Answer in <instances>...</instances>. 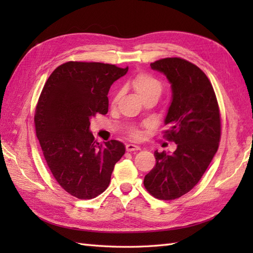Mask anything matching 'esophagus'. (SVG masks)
I'll return each mask as SVG.
<instances>
[{
  "label": "esophagus",
  "instance_id": "34e87169",
  "mask_svg": "<svg viewBox=\"0 0 253 253\" xmlns=\"http://www.w3.org/2000/svg\"><path fill=\"white\" fill-rule=\"evenodd\" d=\"M126 150L128 152L138 151V150H140V147L135 146V144H131V143H128V144H126Z\"/></svg>",
  "mask_w": 253,
  "mask_h": 253
}]
</instances>
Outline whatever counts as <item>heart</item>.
Returning a JSON list of instances; mask_svg holds the SVG:
<instances>
[{
    "mask_svg": "<svg viewBox=\"0 0 253 253\" xmlns=\"http://www.w3.org/2000/svg\"><path fill=\"white\" fill-rule=\"evenodd\" d=\"M131 85L133 90L136 91V93L140 96V98H144L149 94H158L160 95L162 92V84H161L160 80L152 76L150 74L141 73L137 75V76L131 80ZM118 95L120 93L116 92L114 94V98H113V103L118 100ZM129 135L133 138H140L141 137V131L136 129V128H132L129 130Z\"/></svg>",
    "mask_w": 253,
    "mask_h": 253,
    "instance_id": "b5f03b06",
    "label": "heart"
}]
</instances>
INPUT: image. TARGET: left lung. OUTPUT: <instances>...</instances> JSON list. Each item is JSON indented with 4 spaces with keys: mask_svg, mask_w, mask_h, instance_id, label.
I'll return each mask as SVG.
<instances>
[{
    "mask_svg": "<svg viewBox=\"0 0 253 253\" xmlns=\"http://www.w3.org/2000/svg\"><path fill=\"white\" fill-rule=\"evenodd\" d=\"M170 84L171 101L165 138L174 141L173 153L154 152L157 164L144 177L149 193L160 200H174L189 192L201 179L218 149L221 116L215 92L207 75L180 57L150 64Z\"/></svg>",
    "mask_w": 253,
    "mask_h": 253,
    "instance_id": "1",
    "label": "left lung"
}]
</instances>
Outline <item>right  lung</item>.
I'll return each instance as SVG.
<instances>
[{
	"mask_svg": "<svg viewBox=\"0 0 253 253\" xmlns=\"http://www.w3.org/2000/svg\"><path fill=\"white\" fill-rule=\"evenodd\" d=\"M127 72L128 67L111 64L67 62L50 75L42 89L35 114L38 140L58 185L78 199L101 195L125 154L121 141H96L90 121L106 114L111 85Z\"/></svg>",
	"mask_w": 253,
	"mask_h": 253,
	"instance_id": "add662e5",
	"label": "right lung"
}]
</instances>
